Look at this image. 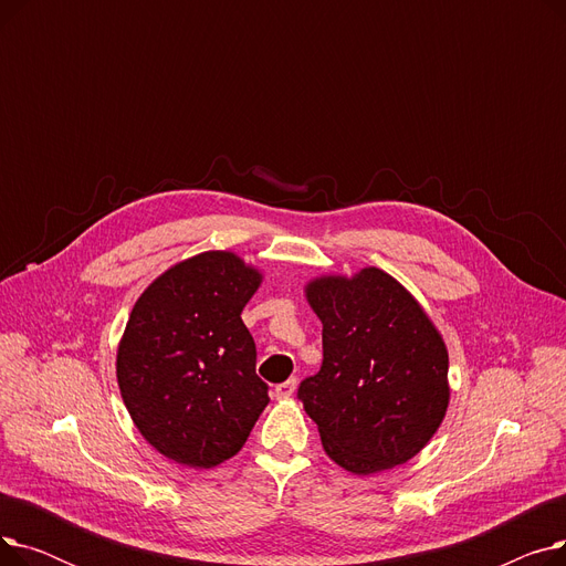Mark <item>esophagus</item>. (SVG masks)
<instances>
[{
  "label": "esophagus",
  "instance_id": "obj_1",
  "mask_svg": "<svg viewBox=\"0 0 566 566\" xmlns=\"http://www.w3.org/2000/svg\"><path fill=\"white\" fill-rule=\"evenodd\" d=\"M295 388H298V378H289V380H284V382L277 385V388H275V397H277V399H289V397H293Z\"/></svg>",
  "mask_w": 566,
  "mask_h": 566
}]
</instances>
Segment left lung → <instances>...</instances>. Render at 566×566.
I'll return each instance as SVG.
<instances>
[{
	"label": "left lung",
	"instance_id": "1",
	"mask_svg": "<svg viewBox=\"0 0 566 566\" xmlns=\"http://www.w3.org/2000/svg\"><path fill=\"white\" fill-rule=\"evenodd\" d=\"M323 323V365L298 399L323 450L355 474L406 463L450 403L448 346L420 303L380 268L305 286Z\"/></svg>",
	"mask_w": 566,
	"mask_h": 566
}]
</instances>
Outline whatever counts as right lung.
<instances>
[{
  "label": "right lung",
  "instance_id": "obj_1",
  "mask_svg": "<svg viewBox=\"0 0 566 566\" xmlns=\"http://www.w3.org/2000/svg\"><path fill=\"white\" fill-rule=\"evenodd\" d=\"M261 273L233 252L171 265L139 295L116 350V380L139 433L167 459L213 468L241 452L268 406L241 318Z\"/></svg>",
  "mask_w": 566,
  "mask_h": 566
}]
</instances>
